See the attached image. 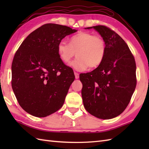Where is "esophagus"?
Instances as JSON below:
<instances>
[{
	"label": "esophagus",
	"mask_w": 149,
	"mask_h": 149,
	"mask_svg": "<svg viewBox=\"0 0 149 149\" xmlns=\"http://www.w3.org/2000/svg\"><path fill=\"white\" fill-rule=\"evenodd\" d=\"M74 74H75V79H79V74H78L77 72H74Z\"/></svg>",
	"instance_id": "34e87169"
}]
</instances>
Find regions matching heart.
<instances>
[{
    "label": "heart",
    "mask_w": 149,
    "mask_h": 149,
    "mask_svg": "<svg viewBox=\"0 0 149 149\" xmlns=\"http://www.w3.org/2000/svg\"><path fill=\"white\" fill-rule=\"evenodd\" d=\"M61 61L68 64L76 55L77 58L71 65L77 70L96 68L102 64L106 54V43L100 35L81 31L70 39L69 43L63 40L58 45Z\"/></svg>",
    "instance_id": "b5f03b06"
}]
</instances>
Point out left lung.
Listing matches in <instances>:
<instances>
[{"label":"left lung","mask_w":149,"mask_h":149,"mask_svg":"<svg viewBox=\"0 0 149 149\" xmlns=\"http://www.w3.org/2000/svg\"><path fill=\"white\" fill-rule=\"evenodd\" d=\"M91 28L105 40L106 54L99 66L80 74L82 97L85 109L91 115L111 119L120 115L130 102L136 86V66L127 43L118 34L105 26L87 29Z\"/></svg>","instance_id":"left-lung-1"}]
</instances>
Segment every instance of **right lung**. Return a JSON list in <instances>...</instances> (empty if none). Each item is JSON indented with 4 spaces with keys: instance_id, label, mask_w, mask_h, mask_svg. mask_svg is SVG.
Here are the masks:
<instances>
[{
    "instance_id": "add662e5",
    "label": "right lung",
    "mask_w": 149,
    "mask_h": 149,
    "mask_svg": "<svg viewBox=\"0 0 149 149\" xmlns=\"http://www.w3.org/2000/svg\"><path fill=\"white\" fill-rule=\"evenodd\" d=\"M77 31L56 24H46L22 43L11 66V86L22 108L30 115L45 117L63 106L74 71L60 59L58 45Z\"/></svg>"
}]
</instances>
